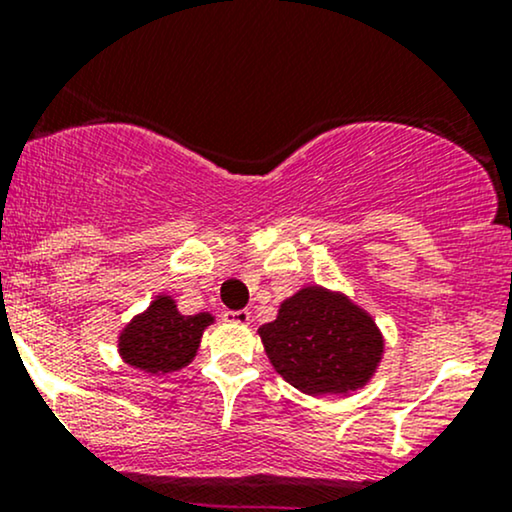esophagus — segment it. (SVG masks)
<instances>
[{"mask_svg": "<svg viewBox=\"0 0 512 512\" xmlns=\"http://www.w3.org/2000/svg\"><path fill=\"white\" fill-rule=\"evenodd\" d=\"M223 320L231 322V325H250V313L248 310H226Z\"/></svg>", "mask_w": 512, "mask_h": 512, "instance_id": "1", "label": "esophagus"}]
</instances>
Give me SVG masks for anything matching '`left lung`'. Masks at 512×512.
Listing matches in <instances>:
<instances>
[{
	"label": "left lung",
	"instance_id": "left-lung-1",
	"mask_svg": "<svg viewBox=\"0 0 512 512\" xmlns=\"http://www.w3.org/2000/svg\"><path fill=\"white\" fill-rule=\"evenodd\" d=\"M257 334L276 373L310 397L361 390L385 354L373 315L325 286L293 293Z\"/></svg>",
	"mask_w": 512,
	"mask_h": 512
}]
</instances>
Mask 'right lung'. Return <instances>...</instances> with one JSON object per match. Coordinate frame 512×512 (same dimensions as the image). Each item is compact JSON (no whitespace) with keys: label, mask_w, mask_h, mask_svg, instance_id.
I'll return each instance as SVG.
<instances>
[{"label":"right lung","mask_w":512,"mask_h":512,"mask_svg":"<svg viewBox=\"0 0 512 512\" xmlns=\"http://www.w3.org/2000/svg\"><path fill=\"white\" fill-rule=\"evenodd\" d=\"M211 322H214L211 313L182 315L173 296L161 293L144 313L134 315L122 327L117 351L127 366L161 378L192 363L202 334Z\"/></svg>","instance_id":"right-lung-1"}]
</instances>
